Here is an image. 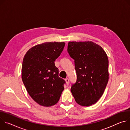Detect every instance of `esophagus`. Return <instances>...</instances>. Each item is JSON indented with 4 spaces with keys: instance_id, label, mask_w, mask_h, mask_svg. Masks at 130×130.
<instances>
[{
    "instance_id": "obj_1",
    "label": "esophagus",
    "mask_w": 130,
    "mask_h": 130,
    "mask_svg": "<svg viewBox=\"0 0 130 130\" xmlns=\"http://www.w3.org/2000/svg\"><path fill=\"white\" fill-rule=\"evenodd\" d=\"M65 81H66V83L67 84V85H68L69 84V80L68 78H66L65 79Z\"/></svg>"
}]
</instances>
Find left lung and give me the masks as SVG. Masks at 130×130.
I'll return each mask as SVG.
<instances>
[{
  "instance_id": "1",
  "label": "left lung",
  "mask_w": 130,
  "mask_h": 130,
  "mask_svg": "<svg viewBox=\"0 0 130 130\" xmlns=\"http://www.w3.org/2000/svg\"><path fill=\"white\" fill-rule=\"evenodd\" d=\"M67 51L75 60L77 81L71 87L76 102L88 106L103 95L108 80V60L103 48L92 42H69Z\"/></svg>"
}]
</instances>
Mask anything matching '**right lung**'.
I'll use <instances>...</instances> for the list:
<instances>
[{
  "label": "right lung",
  "instance_id": "1",
  "mask_svg": "<svg viewBox=\"0 0 130 130\" xmlns=\"http://www.w3.org/2000/svg\"><path fill=\"white\" fill-rule=\"evenodd\" d=\"M64 42H47L36 45L26 53L22 79L27 92L39 104L51 106L59 101L65 80L59 77L54 61L63 50Z\"/></svg>",
  "mask_w": 130,
  "mask_h": 130
}]
</instances>
